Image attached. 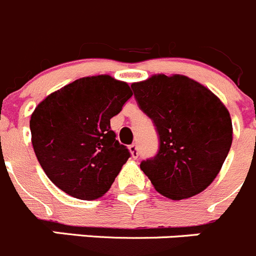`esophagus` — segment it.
<instances>
[{
  "mask_svg": "<svg viewBox=\"0 0 256 256\" xmlns=\"http://www.w3.org/2000/svg\"><path fill=\"white\" fill-rule=\"evenodd\" d=\"M130 154H132V157L133 158H137L138 157V154H140V151H138V146L137 144H130Z\"/></svg>",
  "mask_w": 256,
  "mask_h": 256,
  "instance_id": "1",
  "label": "esophagus"
}]
</instances>
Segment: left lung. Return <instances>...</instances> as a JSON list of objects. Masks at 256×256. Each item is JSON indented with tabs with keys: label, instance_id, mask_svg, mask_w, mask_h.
<instances>
[{
	"label": "left lung",
	"instance_id": "obj_1",
	"mask_svg": "<svg viewBox=\"0 0 256 256\" xmlns=\"http://www.w3.org/2000/svg\"><path fill=\"white\" fill-rule=\"evenodd\" d=\"M138 106L154 122L160 146L140 170L172 200L203 192L221 170L232 144L227 108L206 86L182 74H154L132 84Z\"/></svg>",
	"mask_w": 256,
	"mask_h": 256
}]
</instances>
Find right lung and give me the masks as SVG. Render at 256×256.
<instances>
[{
	"mask_svg": "<svg viewBox=\"0 0 256 256\" xmlns=\"http://www.w3.org/2000/svg\"><path fill=\"white\" fill-rule=\"evenodd\" d=\"M133 95L109 74L82 77L50 94L30 119L32 144L50 182L70 196H104L130 158L116 140L110 119Z\"/></svg>",
	"mask_w": 256,
	"mask_h": 256,
	"instance_id": "right-lung-1",
	"label": "right lung"
}]
</instances>
